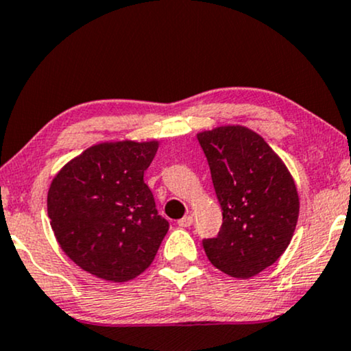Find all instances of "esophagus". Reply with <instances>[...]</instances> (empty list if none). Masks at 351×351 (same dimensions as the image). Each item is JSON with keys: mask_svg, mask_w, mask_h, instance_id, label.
<instances>
[{"mask_svg": "<svg viewBox=\"0 0 351 351\" xmlns=\"http://www.w3.org/2000/svg\"><path fill=\"white\" fill-rule=\"evenodd\" d=\"M193 215H184L183 219H180L178 220V225L180 227H183V228H186V227H191V225H193Z\"/></svg>", "mask_w": 351, "mask_h": 351, "instance_id": "obj_1", "label": "esophagus"}]
</instances>
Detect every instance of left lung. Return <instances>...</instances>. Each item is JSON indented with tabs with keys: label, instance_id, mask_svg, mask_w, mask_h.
<instances>
[{
	"label": "left lung",
	"instance_id": "1",
	"mask_svg": "<svg viewBox=\"0 0 351 351\" xmlns=\"http://www.w3.org/2000/svg\"><path fill=\"white\" fill-rule=\"evenodd\" d=\"M210 167L223 223L204 239L212 265L234 278H251L290 245L300 214L293 176L257 132L239 124L197 134Z\"/></svg>",
	"mask_w": 351,
	"mask_h": 351
}]
</instances>
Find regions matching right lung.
<instances>
[{
  "instance_id": "right-lung-1",
  "label": "right lung",
  "mask_w": 351,
  "mask_h": 351,
  "mask_svg": "<svg viewBox=\"0 0 351 351\" xmlns=\"http://www.w3.org/2000/svg\"><path fill=\"white\" fill-rule=\"evenodd\" d=\"M157 149L158 141L95 144L53 178L47 197L51 230L86 272L128 282L152 264L168 232L144 183Z\"/></svg>"
}]
</instances>
